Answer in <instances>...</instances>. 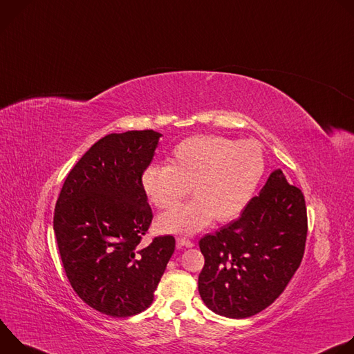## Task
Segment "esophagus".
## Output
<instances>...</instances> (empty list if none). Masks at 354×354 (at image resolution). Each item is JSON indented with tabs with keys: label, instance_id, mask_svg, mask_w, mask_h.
<instances>
[{
	"label": "esophagus",
	"instance_id": "34e87169",
	"mask_svg": "<svg viewBox=\"0 0 354 354\" xmlns=\"http://www.w3.org/2000/svg\"><path fill=\"white\" fill-rule=\"evenodd\" d=\"M176 243H178V246H186V248H193L194 246L193 241H190L189 238H178Z\"/></svg>",
	"mask_w": 354,
	"mask_h": 354
}]
</instances>
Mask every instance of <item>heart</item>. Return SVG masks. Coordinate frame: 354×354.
<instances>
[{
    "label": "heart",
    "instance_id": "1",
    "mask_svg": "<svg viewBox=\"0 0 354 354\" xmlns=\"http://www.w3.org/2000/svg\"><path fill=\"white\" fill-rule=\"evenodd\" d=\"M265 172L262 148L254 141L217 136H193L171 151L168 167H147L141 187L158 209H171L189 193L194 198L162 214L158 228L190 235L212 220L235 217L254 194Z\"/></svg>",
    "mask_w": 354,
    "mask_h": 354
}]
</instances>
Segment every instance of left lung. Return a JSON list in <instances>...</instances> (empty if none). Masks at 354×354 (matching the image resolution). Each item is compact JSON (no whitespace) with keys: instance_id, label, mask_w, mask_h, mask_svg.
Returning <instances> with one entry per match:
<instances>
[{"instance_id":"1","label":"left lung","mask_w":354,"mask_h":354,"mask_svg":"<svg viewBox=\"0 0 354 354\" xmlns=\"http://www.w3.org/2000/svg\"><path fill=\"white\" fill-rule=\"evenodd\" d=\"M308 231L306 198L280 169L241 216L198 241L205 266L198 292L227 318H248L284 291L304 257Z\"/></svg>"}]
</instances>
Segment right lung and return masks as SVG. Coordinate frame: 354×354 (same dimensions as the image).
<instances>
[{
  "instance_id": "obj_1",
  "label": "right lung",
  "mask_w": 354,
  "mask_h": 354,
  "mask_svg": "<svg viewBox=\"0 0 354 354\" xmlns=\"http://www.w3.org/2000/svg\"><path fill=\"white\" fill-rule=\"evenodd\" d=\"M160 137L154 130L102 137L70 171L56 203L53 228L68 281L109 317L137 315L153 304L175 250L172 235L141 245L153 221L141 174Z\"/></svg>"
}]
</instances>
